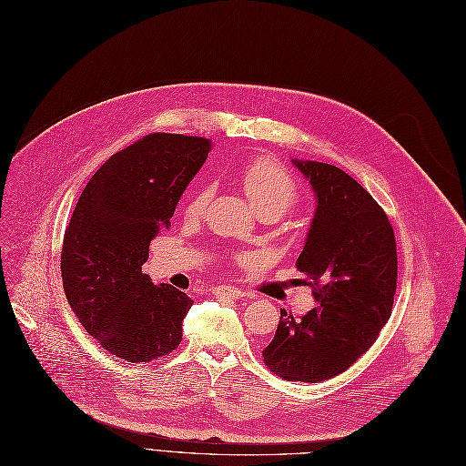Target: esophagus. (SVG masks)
<instances>
[{"mask_svg": "<svg viewBox=\"0 0 466 466\" xmlns=\"http://www.w3.org/2000/svg\"><path fill=\"white\" fill-rule=\"evenodd\" d=\"M212 294L216 298H228V299L245 298V292H242L240 288H235V286H216V288H212Z\"/></svg>", "mask_w": 466, "mask_h": 466, "instance_id": "34e87169", "label": "esophagus"}]
</instances>
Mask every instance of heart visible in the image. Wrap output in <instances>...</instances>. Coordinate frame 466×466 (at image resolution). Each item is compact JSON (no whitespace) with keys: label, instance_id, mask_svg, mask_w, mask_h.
<instances>
[{"label":"heart","instance_id":"obj_1","mask_svg":"<svg viewBox=\"0 0 466 466\" xmlns=\"http://www.w3.org/2000/svg\"><path fill=\"white\" fill-rule=\"evenodd\" d=\"M240 184L245 187L256 210L271 208L286 212L298 201V184L294 176L273 159H254L240 170ZM210 198V187L198 186L186 205V214L201 216Z\"/></svg>","mask_w":466,"mask_h":466}]
</instances>
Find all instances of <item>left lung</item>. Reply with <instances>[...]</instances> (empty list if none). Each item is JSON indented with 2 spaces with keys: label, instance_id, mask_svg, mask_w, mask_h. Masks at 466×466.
<instances>
[{
  "label": "left lung",
  "instance_id": "left-lung-1",
  "mask_svg": "<svg viewBox=\"0 0 466 466\" xmlns=\"http://www.w3.org/2000/svg\"><path fill=\"white\" fill-rule=\"evenodd\" d=\"M317 208L296 261L317 307L294 319L284 309L263 362L286 381L317 383L350 368L390 319L396 242L375 198L341 168L292 159Z\"/></svg>",
  "mask_w": 466,
  "mask_h": 466
}]
</instances>
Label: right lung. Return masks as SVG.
Returning a JSON list of instances; mask_svg holds the SVG:
<instances>
[{
	"mask_svg": "<svg viewBox=\"0 0 466 466\" xmlns=\"http://www.w3.org/2000/svg\"><path fill=\"white\" fill-rule=\"evenodd\" d=\"M207 138L155 132L112 155L85 186L62 245L72 311L109 354L165 357L182 341L193 299L142 273L149 242L208 157Z\"/></svg>",
	"mask_w": 466,
	"mask_h": 466,
	"instance_id": "right-lung-1",
	"label": "right lung"
}]
</instances>
